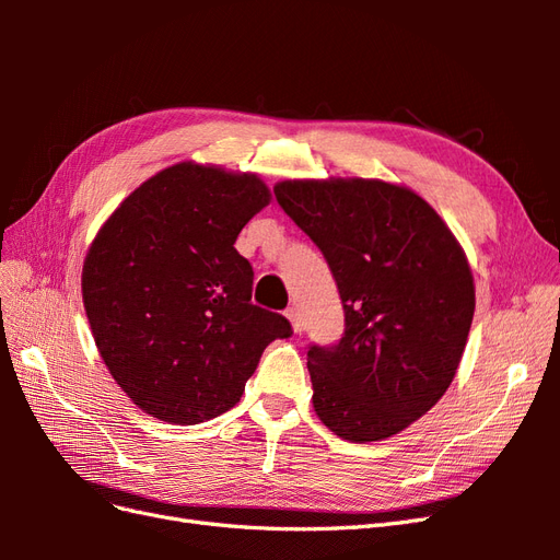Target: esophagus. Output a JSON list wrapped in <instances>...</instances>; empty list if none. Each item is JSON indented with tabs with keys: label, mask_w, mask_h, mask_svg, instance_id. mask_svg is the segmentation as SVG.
<instances>
[{
	"label": "esophagus",
	"mask_w": 560,
	"mask_h": 560,
	"mask_svg": "<svg viewBox=\"0 0 560 560\" xmlns=\"http://www.w3.org/2000/svg\"><path fill=\"white\" fill-rule=\"evenodd\" d=\"M284 315H287V319H290V325H292L294 334H301V331H303V319H301L299 311H296V308H290Z\"/></svg>",
	"instance_id": "obj_1"
}]
</instances>
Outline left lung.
<instances>
[{
    "mask_svg": "<svg viewBox=\"0 0 560 560\" xmlns=\"http://www.w3.org/2000/svg\"><path fill=\"white\" fill-rule=\"evenodd\" d=\"M282 210L325 254L346 334L308 350L313 409L341 439L383 442L444 397L474 317L467 254L409 186L383 179H284Z\"/></svg>",
    "mask_w": 560,
    "mask_h": 560,
    "instance_id": "left-lung-1",
    "label": "left lung"
}]
</instances>
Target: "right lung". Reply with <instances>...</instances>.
I'll use <instances>...</instances> for the list:
<instances>
[{
	"label": "right lung",
	"instance_id": "add662e5",
	"mask_svg": "<svg viewBox=\"0 0 560 560\" xmlns=\"http://www.w3.org/2000/svg\"><path fill=\"white\" fill-rule=\"evenodd\" d=\"M270 202L254 173L182 161L142 182L100 226L81 296L100 358L128 399L173 425L233 409L261 352L292 334L252 303L235 249Z\"/></svg>",
	"mask_w": 560,
	"mask_h": 560
}]
</instances>
